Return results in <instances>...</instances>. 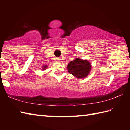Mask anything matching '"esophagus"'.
I'll return each instance as SVG.
<instances>
[{"label": "esophagus", "mask_w": 130, "mask_h": 130, "mask_svg": "<svg viewBox=\"0 0 130 130\" xmlns=\"http://www.w3.org/2000/svg\"><path fill=\"white\" fill-rule=\"evenodd\" d=\"M61 58H57V62H60L61 61Z\"/></svg>", "instance_id": "esophagus-1"}]
</instances>
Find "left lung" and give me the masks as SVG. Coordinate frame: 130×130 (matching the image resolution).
<instances>
[{
	"label": "left lung",
	"instance_id": "8db88e82",
	"mask_svg": "<svg viewBox=\"0 0 130 130\" xmlns=\"http://www.w3.org/2000/svg\"><path fill=\"white\" fill-rule=\"evenodd\" d=\"M91 68L89 61L78 58L70 61L67 65L68 72L78 79L87 77L91 72Z\"/></svg>",
	"mask_w": 130,
	"mask_h": 130
}]
</instances>
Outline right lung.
Here are the masks:
<instances>
[{
  "label": "right lung",
  "mask_w": 130,
  "mask_h": 130,
  "mask_svg": "<svg viewBox=\"0 0 130 130\" xmlns=\"http://www.w3.org/2000/svg\"><path fill=\"white\" fill-rule=\"evenodd\" d=\"M47 67H48V66L47 65H42V70H46V69H47Z\"/></svg>",
  "instance_id": "add662e5"
}]
</instances>
